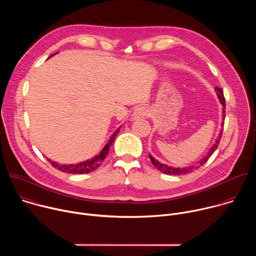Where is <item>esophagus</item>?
<instances>
[{
    "label": "esophagus",
    "mask_w": 256,
    "mask_h": 256,
    "mask_svg": "<svg viewBox=\"0 0 256 256\" xmlns=\"http://www.w3.org/2000/svg\"><path fill=\"white\" fill-rule=\"evenodd\" d=\"M149 116H150V110L149 108L146 106L138 107L134 114V118H148Z\"/></svg>",
    "instance_id": "34e87169"
}]
</instances>
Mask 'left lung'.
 I'll list each match as a JSON object with an SVG mask.
<instances>
[{
  "label": "left lung",
  "instance_id": "obj_1",
  "mask_svg": "<svg viewBox=\"0 0 256 256\" xmlns=\"http://www.w3.org/2000/svg\"><path fill=\"white\" fill-rule=\"evenodd\" d=\"M216 94H218V99H220L222 105L224 106V108H223V118H223V120H225V114H226V110H225V109H226V99H225V97H224V92H223V90H222L221 88H218V87H216ZM223 126H224V122H223ZM222 134H223V130H221L220 136H218V138L216 140V142L214 144L212 149L208 151V155H206V157H204V158L200 161L198 166H202L206 162H208V158H210V157L212 155V153L216 150L218 144H220V140H221V138H222ZM149 157H150V159H151L153 165H154L159 171H161V172H163V173H165V174H172V175L186 174V173H190V172L194 171V169H196V168L198 167V166H192V167H186V168H173V167H170V166H167V165H165V164H162V163L158 162V161L155 160L151 155H149Z\"/></svg>",
  "mask_w": 256,
  "mask_h": 256
}]
</instances>
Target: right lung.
<instances>
[{
	"label": "right lung",
	"instance_id": "right-lung-1",
	"mask_svg": "<svg viewBox=\"0 0 256 256\" xmlns=\"http://www.w3.org/2000/svg\"><path fill=\"white\" fill-rule=\"evenodd\" d=\"M54 56V54H52ZM120 132V128L114 132V134L110 136V140H109L108 144L105 146L104 149L100 152V154L96 157H94L93 159L91 160H87L85 162H82V163H79V164H76V165H62V164H58L56 162H52L50 161V159H48V161L54 167L56 168L58 170L62 171V172H64V173H70V174H84V173H89V172H92L94 170H96L100 165L101 163L103 162V160L106 158V156L108 155L109 153V148L112 147V142H114V138L116 136V134Z\"/></svg>",
	"mask_w": 256,
	"mask_h": 256
}]
</instances>
